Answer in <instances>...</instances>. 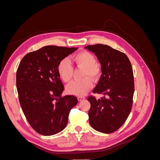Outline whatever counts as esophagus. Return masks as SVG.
I'll return each instance as SVG.
<instances>
[{
  "mask_svg": "<svg viewBox=\"0 0 160 160\" xmlns=\"http://www.w3.org/2000/svg\"><path fill=\"white\" fill-rule=\"evenodd\" d=\"M77 99H78V100H79V101H82V100L85 99V98H84V97H81V96H79V97H78V98H77Z\"/></svg>",
  "mask_w": 160,
  "mask_h": 160,
  "instance_id": "1",
  "label": "esophagus"
}]
</instances>
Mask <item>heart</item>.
<instances>
[{
  "instance_id": "b5f03b06",
  "label": "heart",
  "mask_w": 160,
  "mask_h": 160,
  "mask_svg": "<svg viewBox=\"0 0 160 160\" xmlns=\"http://www.w3.org/2000/svg\"><path fill=\"white\" fill-rule=\"evenodd\" d=\"M72 62L79 68H83V77L80 81H73L67 86V93L77 96H83L91 90L93 83L89 78L96 80L100 74V69L96 64V59L93 54L88 51H82L72 57ZM58 72L64 82H69L73 73V68L68 59L61 60L58 65Z\"/></svg>"
}]
</instances>
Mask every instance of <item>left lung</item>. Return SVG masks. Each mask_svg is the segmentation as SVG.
<instances>
[{"label": "left lung", "mask_w": 160, "mask_h": 160, "mask_svg": "<svg viewBox=\"0 0 160 160\" xmlns=\"http://www.w3.org/2000/svg\"><path fill=\"white\" fill-rule=\"evenodd\" d=\"M85 49L93 52L101 65L102 75L93 92L105 97L91 103L89 122L94 129L111 133L125 123L132 110L134 93L133 73L127 55L108 45L97 44Z\"/></svg>", "instance_id": "left-lung-1"}]
</instances>
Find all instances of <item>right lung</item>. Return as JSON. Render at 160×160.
<instances>
[{
	"label": "right lung",
	"mask_w": 160,
	"mask_h": 160,
	"mask_svg": "<svg viewBox=\"0 0 160 160\" xmlns=\"http://www.w3.org/2000/svg\"><path fill=\"white\" fill-rule=\"evenodd\" d=\"M77 47L45 46L28 53L17 71L19 102L31 126L42 135H52L67 126L71 109L77 104L72 95L61 97L64 86L58 65Z\"/></svg>",
	"instance_id": "obj_1"
}]
</instances>
